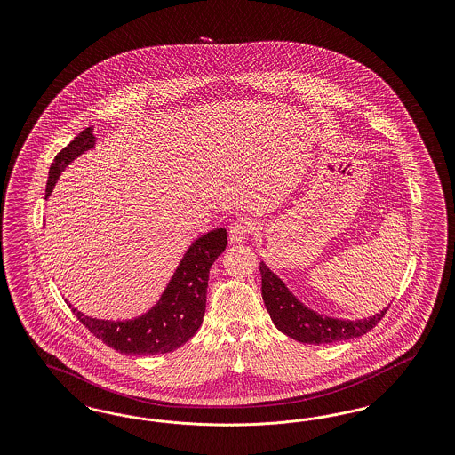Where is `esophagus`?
Instances as JSON below:
<instances>
[{"label": "esophagus", "mask_w": 455, "mask_h": 455, "mask_svg": "<svg viewBox=\"0 0 455 455\" xmlns=\"http://www.w3.org/2000/svg\"><path fill=\"white\" fill-rule=\"evenodd\" d=\"M254 232V223L251 221V220H247V218H240L237 221H234L232 223V227H230V230H228V237L232 242H242L243 238L247 237L249 234H252Z\"/></svg>", "instance_id": "obj_1"}]
</instances>
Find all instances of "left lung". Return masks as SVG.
<instances>
[{
	"mask_svg": "<svg viewBox=\"0 0 455 455\" xmlns=\"http://www.w3.org/2000/svg\"><path fill=\"white\" fill-rule=\"evenodd\" d=\"M259 271L262 278V300L271 315V321L283 334L300 343L325 345L360 338L379 324L389 308L386 307L379 314L358 321L321 315L303 305L264 262H260Z\"/></svg>",
	"mask_w": 455,
	"mask_h": 455,
	"instance_id": "8db88e82",
	"label": "left lung"
}]
</instances>
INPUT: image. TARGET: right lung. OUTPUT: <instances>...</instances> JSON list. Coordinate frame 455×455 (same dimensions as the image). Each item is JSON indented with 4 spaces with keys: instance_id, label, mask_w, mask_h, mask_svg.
Returning <instances> with one entry per match:
<instances>
[{
    "instance_id": "right-lung-1",
    "label": "right lung",
    "mask_w": 455,
    "mask_h": 455,
    "mask_svg": "<svg viewBox=\"0 0 455 455\" xmlns=\"http://www.w3.org/2000/svg\"><path fill=\"white\" fill-rule=\"evenodd\" d=\"M95 147L93 128L82 131L54 156L49 167L45 197L66 167L82 153ZM227 247V230L215 228L196 238L179 262L175 273L152 308L128 321L93 319L68 303L78 321L108 347L123 355H160L182 347L203 323L210 267Z\"/></svg>"
}]
</instances>
